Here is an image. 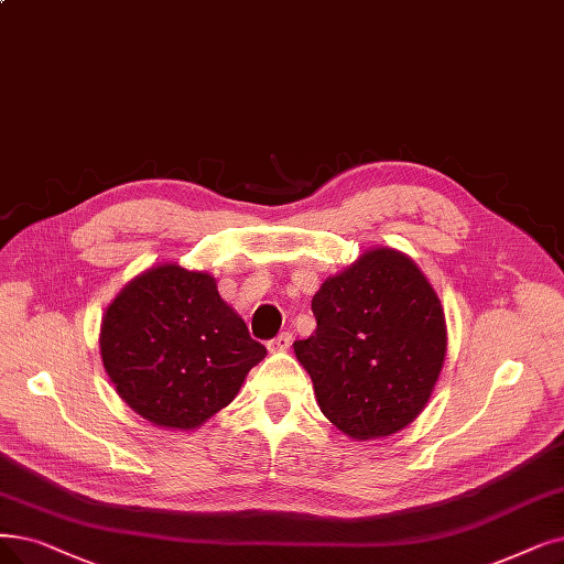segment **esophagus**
<instances>
[{
  "label": "esophagus",
  "instance_id": "1",
  "mask_svg": "<svg viewBox=\"0 0 564 564\" xmlns=\"http://www.w3.org/2000/svg\"><path fill=\"white\" fill-rule=\"evenodd\" d=\"M291 343H294V335H291V333H280L278 337H273V340L268 343V351H270V354L286 351V349L291 347Z\"/></svg>",
  "mask_w": 564,
  "mask_h": 564
}]
</instances>
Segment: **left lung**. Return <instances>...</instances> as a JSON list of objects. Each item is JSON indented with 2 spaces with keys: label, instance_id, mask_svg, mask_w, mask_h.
Returning <instances> with one entry per match:
<instances>
[{
  "label": "left lung",
  "instance_id": "obj_1",
  "mask_svg": "<svg viewBox=\"0 0 564 564\" xmlns=\"http://www.w3.org/2000/svg\"><path fill=\"white\" fill-rule=\"evenodd\" d=\"M317 330L296 340L324 416L351 440L389 437L431 400L446 356L444 310L421 268L375 247L312 299Z\"/></svg>",
  "mask_w": 564,
  "mask_h": 564
}]
</instances>
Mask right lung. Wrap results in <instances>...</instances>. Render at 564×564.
Masks as SVG:
<instances>
[{"label":"right lung","instance_id":"1","mask_svg":"<svg viewBox=\"0 0 564 564\" xmlns=\"http://www.w3.org/2000/svg\"><path fill=\"white\" fill-rule=\"evenodd\" d=\"M99 347L118 395L169 431H194L227 408L265 356L215 278L177 263L124 284L104 314Z\"/></svg>","mask_w":564,"mask_h":564}]
</instances>
